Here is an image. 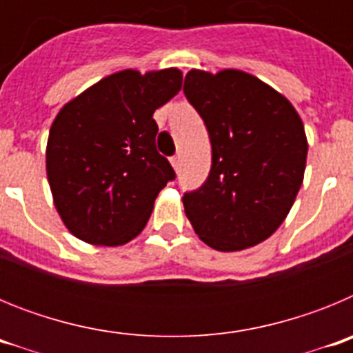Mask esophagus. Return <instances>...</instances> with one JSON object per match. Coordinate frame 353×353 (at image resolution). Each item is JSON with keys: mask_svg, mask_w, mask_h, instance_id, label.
Segmentation results:
<instances>
[{"mask_svg": "<svg viewBox=\"0 0 353 353\" xmlns=\"http://www.w3.org/2000/svg\"><path fill=\"white\" fill-rule=\"evenodd\" d=\"M171 166H173L174 170L179 171V168H180V157H179V155H174V157H171Z\"/></svg>", "mask_w": 353, "mask_h": 353, "instance_id": "1", "label": "esophagus"}]
</instances>
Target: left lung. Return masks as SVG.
Masks as SVG:
<instances>
[{
  "label": "left lung",
  "instance_id": "obj_1",
  "mask_svg": "<svg viewBox=\"0 0 353 353\" xmlns=\"http://www.w3.org/2000/svg\"><path fill=\"white\" fill-rule=\"evenodd\" d=\"M183 93L212 143L208 179L182 198L185 215L217 251L260 244L286 219L304 180L301 117L286 97L235 68L191 70Z\"/></svg>",
  "mask_w": 353,
  "mask_h": 353
}]
</instances>
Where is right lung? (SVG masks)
Instances as JSON below:
<instances>
[{"label": "right lung", "mask_w": 353, "mask_h": 353, "mask_svg": "<svg viewBox=\"0 0 353 353\" xmlns=\"http://www.w3.org/2000/svg\"><path fill=\"white\" fill-rule=\"evenodd\" d=\"M182 88L179 68L121 70L72 99L49 130L46 170L72 235L123 245L143 232L174 171L155 148V109Z\"/></svg>", "instance_id": "right-lung-1"}]
</instances>
